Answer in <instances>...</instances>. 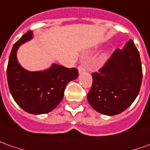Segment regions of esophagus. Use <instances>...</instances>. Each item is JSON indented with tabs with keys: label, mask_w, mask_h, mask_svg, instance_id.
Returning a JSON list of instances; mask_svg holds the SVG:
<instances>
[{
	"label": "esophagus",
	"mask_w": 150,
	"mask_h": 150,
	"mask_svg": "<svg viewBox=\"0 0 150 150\" xmlns=\"http://www.w3.org/2000/svg\"><path fill=\"white\" fill-rule=\"evenodd\" d=\"M78 70H79V73H82V72H85V68L83 66V65H80L78 67Z\"/></svg>",
	"instance_id": "34e87169"
}]
</instances>
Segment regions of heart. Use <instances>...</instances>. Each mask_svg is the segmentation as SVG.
Masks as SVG:
<instances>
[{
  "instance_id": "obj_1",
  "label": "heart",
  "mask_w": 150,
  "mask_h": 150,
  "mask_svg": "<svg viewBox=\"0 0 150 150\" xmlns=\"http://www.w3.org/2000/svg\"><path fill=\"white\" fill-rule=\"evenodd\" d=\"M107 57H108V54H107V53H105V54H102V55L100 56V59L98 60L97 65H98V66H100V65H103V64L105 63V61L106 60V59H107Z\"/></svg>"
}]
</instances>
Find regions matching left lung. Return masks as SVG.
<instances>
[{
	"mask_svg": "<svg viewBox=\"0 0 150 150\" xmlns=\"http://www.w3.org/2000/svg\"><path fill=\"white\" fill-rule=\"evenodd\" d=\"M139 53L132 40L124 49H116L98 72L92 73V86L87 100L97 112L115 115L136 99L142 82Z\"/></svg>",
	"mask_w": 150,
	"mask_h": 150,
	"instance_id": "1",
	"label": "left lung"
}]
</instances>
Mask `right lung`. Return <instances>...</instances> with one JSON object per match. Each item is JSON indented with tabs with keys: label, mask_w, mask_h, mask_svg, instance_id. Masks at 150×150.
Here are the masks:
<instances>
[{
	"label": "right lung",
	"mask_w": 150,
	"mask_h": 150,
	"mask_svg": "<svg viewBox=\"0 0 150 150\" xmlns=\"http://www.w3.org/2000/svg\"><path fill=\"white\" fill-rule=\"evenodd\" d=\"M28 31L13 45L9 57L7 81L9 90L23 110L33 115L46 114L53 110L64 97L66 85L78 77L76 68H66L53 64L44 71H28L22 68L16 58L21 45L32 38Z\"/></svg>",
	"instance_id": "1"
}]
</instances>
